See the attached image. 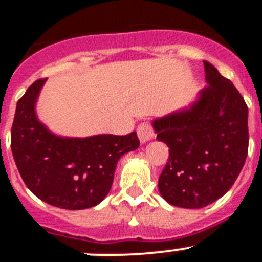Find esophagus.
Listing matches in <instances>:
<instances>
[{"mask_svg":"<svg viewBox=\"0 0 262 262\" xmlns=\"http://www.w3.org/2000/svg\"><path fill=\"white\" fill-rule=\"evenodd\" d=\"M138 136L141 144H145L149 140H152L153 136H155V133H153V128L152 126H150V123H148V122H143V123L139 124Z\"/></svg>","mask_w":262,"mask_h":262,"instance_id":"obj_1","label":"esophagus"}]
</instances>
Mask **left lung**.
<instances>
[{"mask_svg": "<svg viewBox=\"0 0 262 262\" xmlns=\"http://www.w3.org/2000/svg\"><path fill=\"white\" fill-rule=\"evenodd\" d=\"M205 88L188 107L153 121L169 161L158 179L162 198L199 209L224 196L248 155V106L234 84L204 61Z\"/></svg>", "mask_w": 262, "mask_h": 262, "instance_id": "1", "label": "left lung"}]
</instances>
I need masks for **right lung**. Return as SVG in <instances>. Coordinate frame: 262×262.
<instances>
[{
	"instance_id": "add662e5",
	"label": "right lung",
	"mask_w": 262,
	"mask_h": 262,
	"mask_svg": "<svg viewBox=\"0 0 262 262\" xmlns=\"http://www.w3.org/2000/svg\"><path fill=\"white\" fill-rule=\"evenodd\" d=\"M47 79H38L16 104L11 152L26 186L57 208L80 210L101 203L112 188L119 158L140 145L136 133L124 136L62 138L38 121L36 101Z\"/></svg>"
}]
</instances>
